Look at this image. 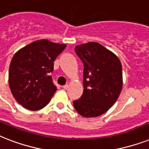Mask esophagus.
<instances>
[{"mask_svg": "<svg viewBox=\"0 0 149 149\" xmlns=\"http://www.w3.org/2000/svg\"><path fill=\"white\" fill-rule=\"evenodd\" d=\"M63 88L65 89V90H67V89L68 88V84H65V85H64V86H63Z\"/></svg>", "mask_w": 149, "mask_h": 149, "instance_id": "esophagus-1", "label": "esophagus"}]
</instances>
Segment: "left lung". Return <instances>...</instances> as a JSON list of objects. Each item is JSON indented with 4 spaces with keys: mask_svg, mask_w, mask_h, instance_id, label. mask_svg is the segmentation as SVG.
Masks as SVG:
<instances>
[{
    "mask_svg": "<svg viewBox=\"0 0 149 149\" xmlns=\"http://www.w3.org/2000/svg\"><path fill=\"white\" fill-rule=\"evenodd\" d=\"M84 65V91L73 102L75 110L85 118L104 114L115 104L122 88V68L115 54L97 42L74 48Z\"/></svg>",
    "mask_w": 149,
    "mask_h": 149,
    "instance_id": "left-lung-1",
    "label": "left lung"
}]
</instances>
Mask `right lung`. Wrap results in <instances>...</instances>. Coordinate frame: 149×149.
Instances as JSON below:
<instances>
[{
    "label": "right lung",
    "instance_id": "right-lung-1",
    "mask_svg": "<svg viewBox=\"0 0 149 149\" xmlns=\"http://www.w3.org/2000/svg\"><path fill=\"white\" fill-rule=\"evenodd\" d=\"M66 47L47 40L31 43L14 54L9 68V86L19 104L28 110L47 105L57 87L52 73L54 61Z\"/></svg>",
    "mask_w": 149,
    "mask_h": 149
}]
</instances>
